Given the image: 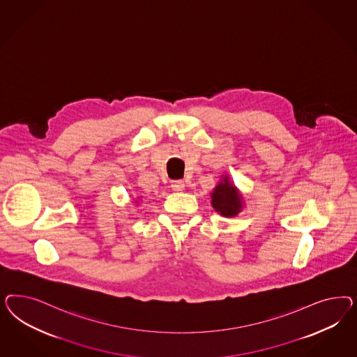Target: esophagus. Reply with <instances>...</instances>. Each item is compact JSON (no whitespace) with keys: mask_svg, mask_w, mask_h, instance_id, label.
<instances>
[{"mask_svg":"<svg viewBox=\"0 0 357 357\" xmlns=\"http://www.w3.org/2000/svg\"><path fill=\"white\" fill-rule=\"evenodd\" d=\"M184 187H185V184H184L183 181H174V182H172V188L174 191H183Z\"/></svg>","mask_w":357,"mask_h":357,"instance_id":"obj_1","label":"esophagus"}]
</instances>
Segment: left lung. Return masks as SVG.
I'll use <instances>...</instances> for the list:
<instances>
[{
	"mask_svg": "<svg viewBox=\"0 0 357 357\" xmlns=\"http://www.w3.org/2000/svg\"><path fill=\"white\" fill-rule=\"evenodd\" d=\"M211 197L212 206L221 216L236 217L242 211L243 197L237 187L229 181V176H222Z\"/></svg>",
	"mask_w": 357,
	"mask_h": 357,
	"instance_id": "8db88e82",
	"label": "left lung"
}]
</instances>
